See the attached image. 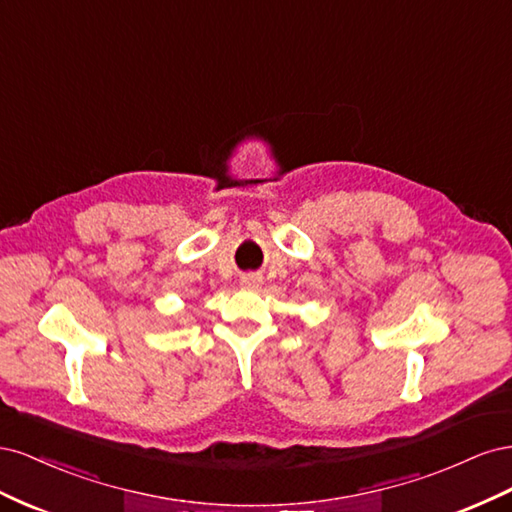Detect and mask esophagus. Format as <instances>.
<instances>
[{
  "label": "esophagus",
  "mask_w": 512,
  "mask_h": 512,
  "mask_svg": "<svg viewBox=\"0 0 512 512\" xmlns=\"http://www.w3.org/2000/svg\"><path fill=\"white\" fill-rule=\"evenodd\" d=\"M241 284H243L245 288H258V284H260V277H258V275H254V273H250V275H243Z\"/></svg>",
  "instance_id": "1"
}]
</instances>
